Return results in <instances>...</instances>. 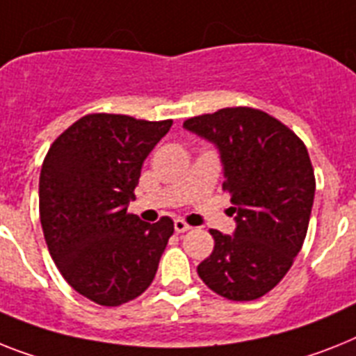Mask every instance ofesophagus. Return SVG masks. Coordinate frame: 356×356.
<instances>
[{
  "label": "esophagus",
  "instance_id": "34e87169",
  "mask_svg": "<svg viewBox=\"0 0 356 356\" xmlns=\"http://www.w3.org/2000/svg\"><path fill=\"white\" fill-rule=\"evenodd\" d=\"M189 229H191V225L185 224L181 218L175 220V231H176V233H185V231H189Z\"/></svg>",
  "mask_w": 356,
  "mask_h": 356
}]
</instances>
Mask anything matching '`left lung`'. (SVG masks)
<instances>
[{
  "mask_svg": "<svg viewBox=\"0 0 356 356\" xmlns=\"http://www.w3.org/2000/svg\"><path fill=\"white\" fill-rule=\"evenodd\" d=\"M214 143L231 195L233 236L211 229L214 249L200 278L227 300L248 302L277 286L300 252L315 198V172L304 142L264 111L227 107L184 122Z\"/></svg>",
  "mask_w": 356,
  "mask_h": 356,
  "instance_id": "left-lung-1",
  "label": "left lung"
}]
</instances>
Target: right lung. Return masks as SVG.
Returning <instances> with one entry per match:
<instances>
[{
	"label": "right lung",
	"instance_id": "1",
	"mask_svg": "<svg viewBox=\"0 0 356 356\" xmlns=\"http://www.w3.org/2000/svg\"><path fill=\"white\" fill-rule=\"evenodd\" d=\"M172 120L87 114L56 138L40 175V220L69 286L99 305H122L154 280L175 224L127 213L145 158Z\"/></svg>",
	"mask_w": 356,
	"mask_h": 356
}]
</instances>
